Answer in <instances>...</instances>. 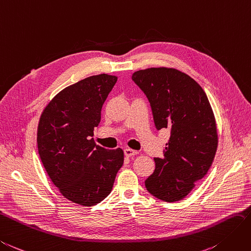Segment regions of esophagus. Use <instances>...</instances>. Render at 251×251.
<instances>
[{"label":"esophagus","mask_w":251,"mask_h":251,"mask_svg":"<svg viewBox=\"0 0 251 251\" xmlns=\"http://www.w3.org/2000/svg\"><path fill=\"white\" fill-rule=\"evenodd\" d=\"M136 154H138V152L135 151V150H132V149H130V148L125 149V155H126V156H127V157L134 156V155H136Z\"/></svg>","instance_id":"obj_1"}]
</instances>
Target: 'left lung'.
Listing matches in <instances>:
<instances>
[{
  "mask_svg": "<svg viewBox=\"0 0 251 251\" xmlns=\"http://www.w3.org/2000/svg\"><path fill=\"white\" fill-rule=\"evenodd\" d=\"M132 79L149 99L157 130L171 131L164 157L154 158L155 170L146 179V188L161 201H180L214 159L218 128L212 107L201 86L172 67L140 70Z\"/></svg>",
  "mask_w": 251,
  "mask_h": 251,
  "instance_id": "1",
  "label": "left lung"
}]
</instances>
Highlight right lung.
Segmentation results:
<instances>
[{
  "label": "right lung",
  "instance_id": "obj_1",
  "mask_svg": "<svg viewBox=\"0 0 251 251\" xmlns=\"http://www.w3.org/2000/svg\"><path fill=\"white\" fill-rule=\"evenodd\" d=\"M116 81V76L100 74L65 87L39 120L38 151L47 174L65 199L82 206L103 201L124 165L120 148L107 150L92 138Z\"/></svg>",
  "mask_w": 251,
  "mask_h": 251
}]
</instances>
